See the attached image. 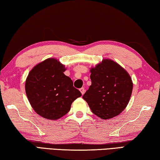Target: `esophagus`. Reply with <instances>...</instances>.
I'll list each match as a JSON object with an SVG mask.
<instances>
[{
    "label": "esophagus",
    "mask_w": 160,
    "mask_h": 160,
    "mask_svg": "<svg viewBox=\"0 0 160 160\" xmlns=\"http://www.w3.org/2000/svg\"><path fill=\"white\" fill-rule=\"evenodd\" d=\"M79 91H81V93H82V95H83V93H85V89H84V88H81L80 89H79Z\"/></svg>",
    "instance_id": "34e87169"
}]
</instances>
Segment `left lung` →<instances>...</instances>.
<instances>
[{
    "instance_id": "8db88e82",
    "label": "left lung",
    "mask_w": 160,
    "mask_h": 160,
    "mask_svg": "<svg viewBox=\"0 0 160 160\" xmlns=\"http://www.w3.org/2000/svg\"><path fill=\"white\" fill-rule=\"evenodd\" d=\"M91 85L83 94L94 114L110 119L126 108L132 91L130 75L123 68L111 59H103L91 69Z\"/></svg>"
}]
</instances>
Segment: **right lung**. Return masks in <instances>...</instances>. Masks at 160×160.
Instances as JSON below:
<instances>
[{
	"label": "right lung",
	"instance_id": "right-lung-1",
	"mask_svg": "<svg viewBox=\"0 0 160 160\" xmlns=\"http://www.w3.org/2000/svg\"><path fill=\"white\" fill-rule=\"evenodd\" d=\"M58 60L48 59L30 71L25 82L29 102L35 112L49 120H57L70 111L72 102L82 96Z\"/></svg>",
	"mask_w": 160,
	"mask_h": 160
}]
</instances>
